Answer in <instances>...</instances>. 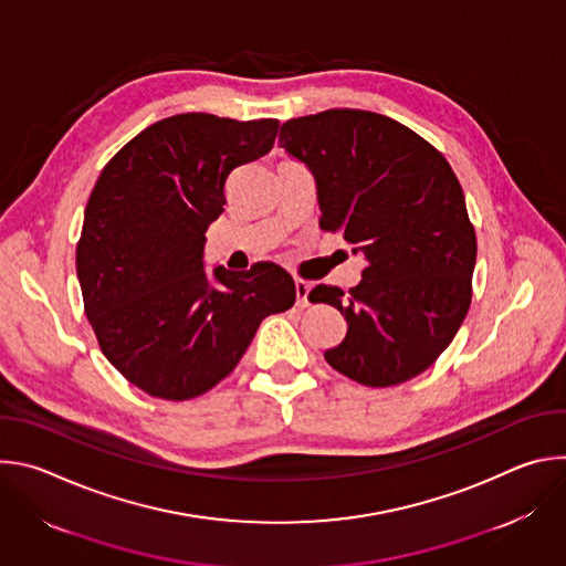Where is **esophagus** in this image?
I'll list each match as a JSON object with an SVG mask.
<instances>
[{"instance_id": "obj_1", "label": "esophagus", "mask_w": 566, "mask_h": 566, "mask_svg": "<svg viewBox=\"0 0 566 566\" xmlns=\"http://www.w3.org/2000/svg\"><path fill=\"white\" fill-rule=\"evenodd\" d=\"M308 291H311V284L304 282V280H295V304L297 306H308Z\"/></svg>"}]
</instances>
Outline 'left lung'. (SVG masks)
Here are the masks:
<instances>
[{"label":"left lung","instance_id":"obj_1","mask_svg":"<svg viewBox=\"0 0 566 566\" xmlns=\"http://www.w3.org/2000/svg\"><path fill=\"white\" fill-rule=\"evenodd\" d=\"M280 147L315 179L319 228L367 262L349 293H308L347 319L327 363L367 387L419 376L452 343L472 297L476 237L448 160L406 125L360 109L286 120Z\"/></svg>","mask_w":566,"mask_h":566}]
</instances>
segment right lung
I'll return each instance as SVG.
<instances>
[{
  "instance_id": "right-lung-1",
  "label": "right lung",
  "mask_w": 566,
  "mask_h": 566,
  "mask_svg": "<svg viewBox=\"0 0 566 566\" xmlns=\"http://www.w3.org/2000/svg\"><path fill=\"white\" fill-rule=\"evenodd\" d=\"M280 123L179 114L134 136L101 172L85 208L75 269L107 360L166 400L226 378L262 319L295 302L273 262L206 269V230L228 175L273 149Z\"/></svg>"
}]
</instances>
